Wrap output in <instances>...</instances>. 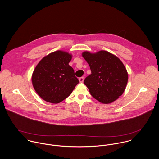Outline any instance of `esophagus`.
I'll return each mask as SVG.
<instances>
[{
    "instance_id": "34e87169",
    "label": "esophagus",
    "mask_w": 159,
    "mask_h": 159,
    "mask_svg": "<svg viewBox=\"0 0 159 159\" xmlns=\"http://www.w3.org/2000/svg\"><path fill=\"white\" fill-rule=\"evenodd\" d=\"M79 81L80 83H83L84 81V77H80L79 78Z\"/></svg>"
}]
</instances>
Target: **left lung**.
<instances>
[{
    "mask_svg": "<svg viewBox=\"0 0 159 159\" xmlns=\"http://www.w3.org/2000/svg\"><path fill=\"white\" fill-rule=\"evenodd\" d=\"M82 55L91 68V74L84 83L91 95L105 104L117 100L125 91L128 81V73L121 61L106 51L95 54L86 51Z\"/></svg>",
    "mask_w": 159,
    "mask_h": 159,
    "instance_id": "1",
    "label": "left lung"
}]
</instances>
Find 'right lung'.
<instances>
[{
	"label": "right lung",
	"mask_w": 159,
	"mask_h": 159,
	"mask_svg": "<svg viewBox=\"0 0 159 159\" xmlns=\"http://www.w3.org/2000/svg\"><path fill=\"white\" fill-rule=\"evenodd\" d=\"M71 55L56 51L44 57L35 68L32 81L39 95L48 102L59 103L67 98L79 83L68 65Z\"/></svg>",
	"instance_id": "add662e5"
}]
</instances>
